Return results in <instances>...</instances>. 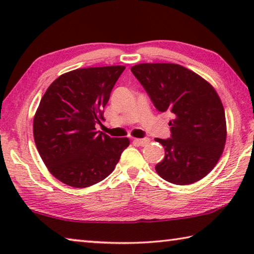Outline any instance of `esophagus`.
<instances>
[{"label": "esophagus", "mask_w": 254, "mask_h": 254, "mask_svg": "<svg viewBox=\"0 0 254 254\" xmlns=\"http://www.w3.org/2000/svg\"><path fill=\"white\" fill-rule=\"evenodd\" d=\"M134 142L139 145H147L150 142V140L149 139H135Z\"/></svg>", "instance_id": "1"}]
</instances>
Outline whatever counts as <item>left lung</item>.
I'll return each mask as SVG.
<instances>
[{
    "instance_id": "1",
    "label": "left lung",
    "mask_w": 254,
    "mask_h": 254,
    "mask_svg": "<svg viewBox=\"0 0 254 254\" xmlns=\"http://www.w3.org/2000/svg\"><path fill=\"white\" fill-rule=\"evenodd\" d=\"M160 112L173 114L171 139H154L165 148L156 171L167 182L190 185L207 176L226 142L222 101L203 77L178 64H139L131 67Z\"/></svg>"
}]
</instances>
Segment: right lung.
<instances>
[{"label":"right lung","mask_w":254,"mask_h":254,"mask_svg":"<svg viewBox=\"0 0 254 254\" xmlns=\"http://www.w3.org/2000/svg\"><path fill=\"white\" fill-rule=\"evenodd\" d=\"M126 66L79 68L47 88L33 118V137L49 173L59 182L85 188L105 179L128 147L127 137L97 131L112 88Z\"/></svg>","instance_id":"1"}]
</instances>
